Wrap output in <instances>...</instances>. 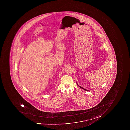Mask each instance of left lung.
Wrapping results in <instances>:
<instances>
[{
    "mask_svg": "<svg viewBox=\"0 0 130 130\" xmlns=\"http://www.w3.org/2000/svg\"><path fill=\"white\" fill-rule=\"evenodd\" d=\"M79 86V87H80V88H81V89H84V90H86V91H90L89 90H86V89H84V88H83L81 86Z\"/></svg>",
    "mask_w": 130,
    "mask_h": 130,
    "instance_id": "8db88e82",
    "label": "left lung"
}]
</instances>
